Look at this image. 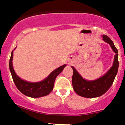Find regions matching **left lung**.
I'll list each match as a JSON object with an SVG mask.
<instances>
[{"instance_id":"8db88e82","label":"left lung","mask_w":125,"mask_h":125,"mask_svg":"<svg viewBox=\"0 0 125 125\" xmlns=\"http://www.w3.org/2000/svg\"><path fill=\"white\" fill-rule=\"evenodd\" d=\"M103 40L108 43L113 50L115 53L113 65L104 75L94 81H87L83 79L81 75L72 66L73 75L72 78L73 89L77 94L85 98H92L101 96L108 90L113 83L119 68L118 51L114 43L108 36L102 35Z\"/></svg>"}]
</instances>
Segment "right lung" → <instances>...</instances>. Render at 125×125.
Listing matches in <instances>:
<instances>
[{"label": "right lung", "mask_w": 125, "mask_h": 125, "mask_svg": "<svg viewBox=\"0 0 125 125\" xmlns=\"http://www.w3.org/2000/svg\"><path fill=\"white\" fill-rule=\"evenodd\" d=\"M12 58L13 51L11 52L10 59V69L13 81L17 89L22 94L31 98H39L49 94L53 89L54 81L57 76L66 66V65H64L57 68L53 71L47 78L40 82H27L21 79L15 73L12 66Z\"/></svg>", "instance_id": "right-lung-1"}]
</instances>
